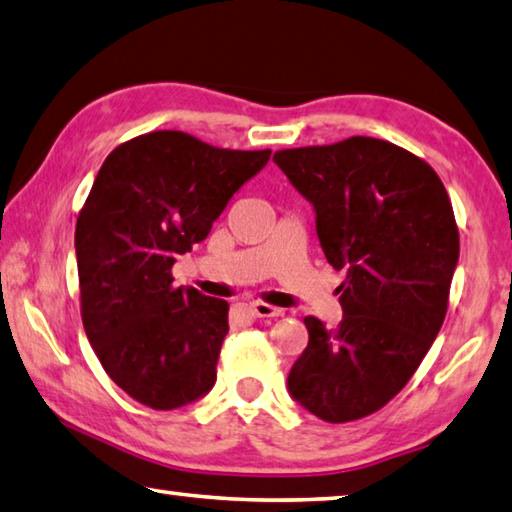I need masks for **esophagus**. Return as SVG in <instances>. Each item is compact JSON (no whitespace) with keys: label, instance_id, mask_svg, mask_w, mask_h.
I'll use <instances>...</instances> for the list:
<instances>
[{"label":"esophagus","instance_id":"34e87169","mask_svg":"<svg viewBox=\"0 0 512 512\" xmlns=\"http://www.w3.org/2000/svg\"><path fill=\"white\" fill-rule=\"evenodd\" d=\"M250 309H253L257 318H282L284 315V309H280V306H273L266 302H253L250 304Z\"/></svg>","mask_w":512,"mask_h":512}]
</instances>
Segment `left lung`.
Instances as JSON below:
<instances>
[{"mask_svg": "<svg viewBox=\"0 0 512 512\" xmlns=\"http://www.w3.org/2000/svg\"><path fill=\"white\" fill-rule=\"evenodd\" d=\"M306 201L327 262L347 271L336 329L306 315L309 345L288 392L327 423L385 407L407 385L448 313L459 228L430 165L394 143L351 136L275 152Z\"/></svg>", "mask_w": 512, "mask_h": 512, "instance_id": "left-lung-1", "label": "left lung"}]
</instances>
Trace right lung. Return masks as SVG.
Returning <instances> with one entry per match:
<instances>
[{"instance_id":"1","label":"right lung","mask_w":512,"mask_h":512,"mask_svg":"<svg viewBox=\"0 0 512 512\" xmlns=\"http://www.w3.org/2000/svg\"><path fill=\"white\" fill-rule=\"evenodd\" d=\"M268 159L163 129L102 163L76 224L80 315L100 365L134 401L167 412L215 385L228 302L176 288L172 266Z\"/></svg>"}]
</instances>
